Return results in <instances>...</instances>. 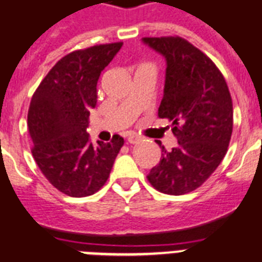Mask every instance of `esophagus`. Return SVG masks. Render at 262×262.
I'll list each match as a JSON object with an SVG mask.
<instances>
[{
	"label": "esophagus",
	"instance_id": "esophagus-1",
	"mask_svg": "<svg viewBox=\"0 0 262 262\" xmlns=\"http://www.w3.org/2000/svg\"><path fill=\"white\" fill-rule=\"evenodd\" d=\"M142 142V138L138 135H129L128 136V143L129 144H138V143Z\"/></svg>",
	"mask_w": 262,
	"mask_h": 262
}]
</instances>
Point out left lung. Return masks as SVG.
Here are the masks:
<instances>
[{
  "instance_id": "left-lung-1",
  "label": "left lung",
  "mask_w": 262,
  "mask_h": 262,
  "mask_svg": "<svg viewBox=\"0 0 262 262\" xmlns=\"http://www.w3.org/2000/svg\"><path fill=\"white\" fill-rule=\"evenodd\" d=\"M167 63L159 118L172 122L178 146L167 151L147 179L168 195L195 191L227 154L233 128V107L223 74L203 53L180 37L142 38Z\"/></svg>"
}]
</instances>
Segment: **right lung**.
I'll return each mask as SVG.
<instances>
[{
    "label": "right lung",
    "instance_id": "add662e5",
    "mask_svg": "<svg viewBox=\"0 0 262 262\" xmlns=\"http://www.w3.org/2000/svg\"><path fill=\"white\" fill-rule=\"evenodd\" d=\"M122 45H97L64 55L31 98V154L45 178L64 195L83 198L99 191L124 144L118 135L110 143L94 146L87 134L100 74Z\"/></svg>",
    "mask_w": 262,
    "mask_h": 262
}]
</instances>
